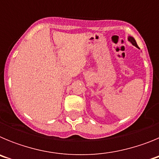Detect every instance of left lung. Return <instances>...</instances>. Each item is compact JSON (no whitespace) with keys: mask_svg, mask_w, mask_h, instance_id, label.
Returning a JSON list of instances; mask_svg holds the SVG:
<instances>
[{"mask_svg":"<svg viewBox=\"0 0 159 159\" xmlns=\"http://www.w3.org/2000/svg\"><path fill=\"white\" fill-rule=\"evenodd\" d=\"M128 41H130V43L133 44V45L135 46L136 48H139V46H138L137 43H136V40H134V38L133 37V36H128Z\"/></svg>","mask_w":159,"mask_h":159,"instance_id":"1","label":"left lung"}]
</instances>
